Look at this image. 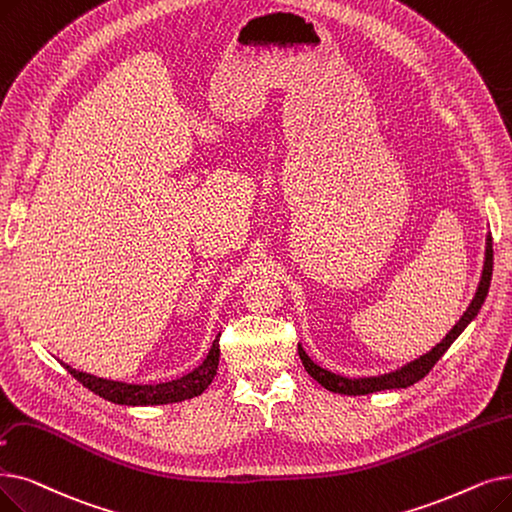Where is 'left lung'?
Wrapping results in <instances>:
<instances>
[{
	"label": "left lung",
	"instance_id": "obj_1",
	"mask_svg": "<svg viewBox=\"0 0 512 512\" xmlns=\"http://www.w3.org/2000/svg\"><path fill=\"white\" fill-rule=\"evenodd\" d=\"M487 247H485V261H483V274H481V282L477 286V293L471 301V305L466 307V311L462 314V318L456 322V326L448 332L446 339L441 343H437L429 353L420 355L418 360L402 366L395 372L389 374H381V376H364V379H347V376L335 374L326 368H320L318 364H314L309 360V355L303 351V347L299 345V358L307 370V374L311 379L318 381L324 389L332 391V393H341V395H368V393H376V391H385V389H406L414 383H418L422 376H427L429 370L437 364V360L441 358L443 353L448 351V347L458 339L460 332L471 324V320L477 316V311L481 309L487 291H490V282H492V270H494V249H492V234H487Z\"/></svg>",
	"mask_w": 512,
	"mask_h": 512
}]
</instances>
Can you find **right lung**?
I'll use <instances>...</instances> for the list:
<instances>
[{"label":"right lung","instance_id":"add662e5","mask_svg":"<svg viewBox=\"0 0 512 512\" xmlns=\"http://www.w3.org/2000/svg\"><path fill=\"white\" fill-rule=\"evenodd\" d=\"M62 366L69 370L85 389L94 391L96 395L108 399V402L113 404H121V406L173 404V402H184V399L201 395L211 385L219 366V339L213 341L207 360L201 366L182 376V379L159 383V385H129L119 381H106V379H100V376L79 372L69 364H62Z\"/></svg>","mask_w":512,"mask_h":512}]
</instances>
